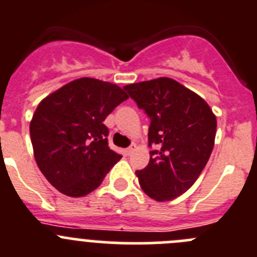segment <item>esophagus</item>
<instances>
[{"label": "esophagus", "mask_w": 257, "mask_h": 257, "mask_svg": "<svg viewBox=\"0 0 257 257\" xmlns=\"http://www.w3.org/2000/svg\"><path fill=\"white\" fill-rule=\"evenodd\" d=\"M135 149H136L135 144H131V145L127 148V154H128V155H131V154L134 153V150H135Z\"/></svg>", "instance_id": "esophagus-1"}]
</instances>
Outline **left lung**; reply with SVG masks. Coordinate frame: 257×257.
I'll return each mask as SVG.
<instances>
[{
    "label": "left lung",
    "instance_id": "left-lung-1",
    "mask_svg": "<svg viewBox=\"0 0 257 257\" xmlns=\"http://www.w3.org/2000/svg\"><path fill=\"white\" fill-rule=\"evenodd\" d=\"M124 90L150 118L148 167L138 170L140 187L159 202L187 192L211 156L217 119L211 107L193 90L161 77L124 85Z\"/></svg>",
    "mask_w": 257,
    "mask_h": 257
}]
</instances>
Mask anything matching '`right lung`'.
Segmentation results:
<instances>
[{
	"mask_svg": "<svg viewBox=\"0 0 257 257\" xmlns=\"http://www.w3.org/2000/svg\"><path fill=\"white\" fill-rule=\"evenodd\" d=\"M127 98L118 85L79 78L39 103L30 122L34 156L60 193L74 198L89 194L122 158L109 149L103 121Z\"/></svg>",
	"mask_w": 257,
	"mask_h": 257,
	"instance_id": "add662e5",
	"label": "right lung"
}]
</instances>
